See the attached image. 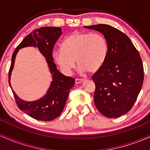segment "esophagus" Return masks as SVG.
Returning a JSON list of instances; mask_svg holds the SVG:
<instances>
[{"label": "esophagus", "mask_w": 150, "mask_h": 150, "mask_svg": "<svg viewBox=\"0 0 150 150\" xmlns=\"http://www.w3.org/2000/svg\"><path fill=\"white\" fill-rule=\"evenodd\" d=\"M86 79H84V78H77L75 79V82H76L77 84H79V83H81V82H82L83 81H85Z\"/></svg>", "instance_id": "1"}]
</instances>
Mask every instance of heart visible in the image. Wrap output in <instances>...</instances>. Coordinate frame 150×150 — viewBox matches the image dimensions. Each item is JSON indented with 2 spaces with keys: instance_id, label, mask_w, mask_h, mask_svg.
<instances>
[{
  "instance_id": "heart-1",
  "label": "heart",
  "mask_w": 150,
  "mask_h": 150,
  "mask_svg": "<svg viewBox=\"0 0 150 150\" xmlns=\"http://www.w3.org/2000/svg\"><path fill=\"white\" fill-rule=\"evenodd\" d=\"M108 52L107 42L101 34L76 32L65 38L53 58L66 73L76 68L75 60L82 71L94 73L104 65Z\"/></svg>"
}]
</instances>
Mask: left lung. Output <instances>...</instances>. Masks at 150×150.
I'll use <instances>...</instances> for the list:
<instances>
[{"label": "left lung", "mask_w": 150, "mask_h": 150, "mask_svg": "<svg viewBox=\"0 0 150 150\" xmlns=\"http://www.w3.org/2000/svg\"><path fill=\"white\" fill-rule=\"evenodd\" d=\"M85 27L101 32L108 47L104 65L92 77L95 83L94 104L104 116L118 118L131 109L142 87L140 55L128 36L111 26Z\"/></svg>", "instance_id": "1"}]
</instances>
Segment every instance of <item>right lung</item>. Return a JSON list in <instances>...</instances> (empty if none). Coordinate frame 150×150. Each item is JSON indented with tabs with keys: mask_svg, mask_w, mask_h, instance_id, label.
<instances>
[{
	"mask_svg": "<svg viewBox=\"0 0 150 150\" xmlns=\"http://www.w3.org/2000/svg\"><path fill=\"white\" fill-rule=\"evenodd\" d=\"M61 27H44L34 30L33 33L27 36L18 46L12 56L11 65L8 73L9 85L10 76L14 66L15 56L19 49L27 46H34L46 58L50 73L52 75V82L44 97L34 101H27L19 98L12 89L18 108L34 119L49 121L60 116L63 111L70 89L75 84V79L66 77L58 71L53 63L52 51L53 46L62 34ZM12 89V87H11Z\"/></svg>",
	"mask_w": 150,
	"mask_h": 150,
	"instance_id": "right-lung-1",
	"label": "right lung"
}]
</instances>
